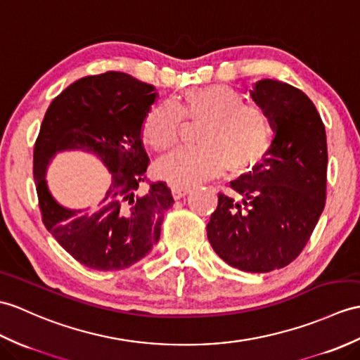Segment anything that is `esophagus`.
<instances>
[{"label":"esophagus","instance_id":"esophagus-1","mask_svg":"<svg viewBox=\"0 0 360 360\" xmlns=\"http://www.w3.org/2000/svg\"><path fill=\"white\" fill-rule=\"evenodd\" d=\"M188 193H190V188H187V187H173L172 188V195L176 200L182 199L184 196L188 195Z\"/></svg>","mask_w":360,"mask_h":360}]
</instances>
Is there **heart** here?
I'll list each match as a JSON object with an SVG mask.
<instances>
[{"label": "heart", "mask_w": 360, "mask_h": 360, "mask_svg": "<svg viewBox=\"0 0 360 360\" xmlns=\"http://www.w3.org/2000/svg\"><path fill=\"white\" fill-rule=\"evenodd\" d=\"M184 118L204 121L199 148H181L156 165V174L174 187H191L218 176L256 169L273 144V124L262 108L248 105L230 86L190 89L179 105H155L142 122V139L155 152H169L179 141Z\"/></svg>", "instance_id": "1"}]
</instances>
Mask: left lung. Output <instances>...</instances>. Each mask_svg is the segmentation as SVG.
I'll return each instance as SVG.
<instances>
[{
    "instance_id": "obj_1",
    "label": "left lung",
    "mask_w": 360,
    "mask_h": 360,
    "mask_svg": "<svg viewBox=\"0 0 360 360\" xmlns=\"http://www.w3.org/2000/svg\"><path fill=\"white\" fill-rule=\"evenodd\" d=\"M273 124V144L262 164L218 195L207 238L222 261L248 273L282 269L299 256L325 207L327 135L311 99L278 79L250 90Z\"/></svg>"
}]
</instances>
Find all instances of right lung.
<instances>
[{
	"label": "right lung",
	"mask_w": 360,
	"mask_h": 360,
	"mask_svg": "<svg viewBox=\"0 0 360 360\" xmlns=\"http://www.w3.org/2000/svg\"><path fill=\"white\" fill-rule=\"evenodd\" d=\"M153 86L122 72L81 78L47 108L33 152L43 222L58 244L91 270H122L147 256L161 236L164 213L173 205L165 182L138 193L148 156L142 122L156 103ZM84 151L111 173V186L95 209H67L45 179L58 153Z\"/></svg>",
	"instance_id": "1"
}]
</instances>
